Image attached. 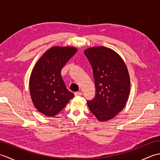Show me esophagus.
I'll use <instances>...</instances> for the list:
<instances>
[{
    "label": "esophagus",
    "mask_w": 160,
    "mask_h": 160,
    "mask_svg": "<svg viewBox=\"0 0 160 160\" xmlns=\"http://www.w3.org/2000/svg\"><path fill=\"white\" fill-rule=\"evenodd\" d=\"M74 94H75V96H81L82 95V93L80 92V91H79V92H76Z\"/></svg>",
    "instance_id": "1"
}]
</instances>
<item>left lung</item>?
Segmentation results:
<instances>
[{"instance_id": "left-lung-1", "label": "left lung", "mask_w": 160, "mask_h": 160, "mask_svg": "<svg viewBox=\"0 0 160 160\" xmlns=\"http://www.w3.org/2000/svg\"><path fill=\"white\" fill-rule=\"evenodd\" d=\"M84 52L92 67L96 90L87 105L98 120H110L128 100L131 82L127 67L121 56L107 47H91Z\"/></svg>"}]
</instances>
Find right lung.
I'll return each instance as SVG.
<instances>
[{
    "label": "right lung",
    "instance_id": "add662e5",
    "mask_svg": "<svg viewBox=\"0 0 160 160\" xmlns=\"http://www.w3.org/2000/svg\"><path fill=\"white\" fill-rule=\"evenodd\" d=\"M72 47H53L36 62L29 78L33 104L40 113L53 117L74 97L61 76V69L77 52Z\"/></svg>",
    "mask_w": 160,
    "mask_h": 160
}]
</instances>
